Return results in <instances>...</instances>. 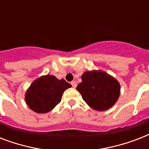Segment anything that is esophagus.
I'll use <instances>...</instances> for the list:
<instances>
[{
    "label": "esophagus",
    "instance_id": "esophagus-1",
    "mask_svg": "<svg viewBox=\"0 0 149 149\" xmlns=\"http://www.w3.org/2000/svg\"><path fill=\"white\" fill-rule=\"evenodd\" d=\"M71 85H72V86L73 87V88H76V87H77V82L72 81V82H71Z\"/></svg>",
    "mask_w": 149,
    "mask_h": 149
}]
</instances>
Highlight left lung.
Masks as SVG:
<instances>
[{
    "label": "left lung",
    "mask_w": 149,
    "mask_h": 149,
    "mask_svg": "<svg viewBox=\"0 0 149 149\" xmlns=\"http://www.w3.org/2000/svg\"><path fill=\"white\" fill-rule=\"evenodd\" d=\"M77 90L89 106L97 111L111 108L120 95V85L114 78L102 71H89L81 77Z\"/></svg>",
    "instance_id": "left-lung-1"
}]
</instances>
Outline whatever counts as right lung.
Returning a JSON list of instances; mask_svg holds the SVG:
<instances>
[{
  "label": "right lung",
  "instance_id": "right-lung-1",
  "mask_svg": "<svg viewBox=\"0 0 149 149\" xmlns=\"http://www.w3.org/2000/svg\"><path fill=\"white\" fill-rule=\"evenodd\" d=\"M71 87L64 79L47 75L34 81L27 91L25 101L37 113H47L61 101L63 92Z\"/></svg>",
  "mask_w": 149,
  "mask_h": 149
}]
</instances>
